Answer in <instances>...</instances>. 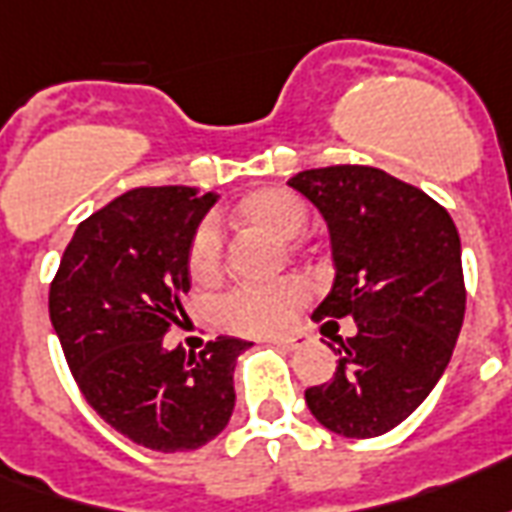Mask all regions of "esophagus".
Wrapping results in <instances>:
<instances>
[{
    "label": "esophagus",
    "mask_w": 512,
    "mask_h": 512,
    "mask_svg": "<svg viewBox=\"0 0 512 512\" xmlns=\"http://www.w3.org/2000/svg\"><path fill=\"white\" fill-rule=\"evenodd\" d=\"M272 343L286 349V352H294V349H302L308 343V338L305 335H281V338H272Z\"/></svg>",
    "instance_id": "obj_1"
}]
</instances>
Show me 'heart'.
<instances>
[{
	"instance_id": "1",
	"label": "heart",
	"mask_w": 512,
	"mask_h": 512,
	"mask_svg": "<svg viewBox=\"0 0 512 512\" xmlns=\"http://www.w3.org/2000/svg\"><path fill=\"white\" fill-rule=\"evenodd\" d=\"M237 215L289 240L308 226L311 210L292 190L259 188L237 201ZM220 270H223V234L215 220H201L188 242L190 278L201 286H210L220 278ZM305 302H308V286L300 278L242 283L220 297L215 305V319L229 333L278 335L292 327Z\"/></svg>"
}]
</instances>
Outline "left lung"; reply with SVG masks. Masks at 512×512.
Returning a JSON list of instances; mask_svg holds the SVG:
<instances>
[{
    "instance_id": "obj_1",
    "label": "left lung",
    "mask_w": 512,
    "mask_h": 512,
    "mask_svg": "<svg viewBox=\"0 0 512 512\" xmlns=\"http://www.w3.org/2000/svg\"><path fill=\"white\" fill-rule=\"evenodd\" d=\"M289 185L319 207L333 242V292L313 319L357 324L352 338H335V376L308 387L305 404L333 434L382 436L423 404L453 357L466 308L458 231L439 201L374 166L300 171Z\"/></svg>"
}]
</instances>
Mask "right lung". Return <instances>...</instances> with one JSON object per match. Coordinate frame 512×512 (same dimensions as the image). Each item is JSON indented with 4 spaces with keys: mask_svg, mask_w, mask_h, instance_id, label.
Masks as SVG:
<instances>
[{
    "mask_svg": "<svg viewBox=\"0 0 512 512\" xmlns=\"http://www.w3.org/2000/svg\"><path fill=\"white\" fill-rule=\"evenodd\" d=\"M215 193L133 188L78 223L48 313L87 404L149 450H199L229 425L234 365L251 343L218 335L199 354L166 349L185 316L188 242Z\"/></svg>",
    "mask_w": 512,
    "mask_h": 512,
    "instance_id": "add662e5",
    "label": "right lung"
}]
</instances>
